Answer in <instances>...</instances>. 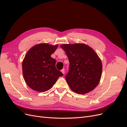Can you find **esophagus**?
Returning <instances> with one entry per match:
<instances>
[{"mask_svg": "<svg viewBox=\"0 0 127 127\" xmlns=\"http://www.w3.org/2000/svg\"><path fill=\"white\" fill-rule=\"evenodd\" d=\"M61 72H62V73L64 74V73H65V70H64V69H62V70H61Z\"/></svg>", "mask_w": 127, "mask_h": 127, "instance_id": "obj_1", "label": "esophagus"}]
</instances>
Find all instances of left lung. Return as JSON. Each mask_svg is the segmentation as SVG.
<instances>
[{
	"label": "left lung",
	"instance_id": "8db88e82",
	"mask_svg": "<svg viewBox=\"0 0 127 127\" xmlns=\"http://www.w3.org/2000/svg\"><path fill=\"white\" fill-rule=\"evenodd\" d=\"M69 62L65 79L70 88L78 94L91 92L99 84L102 73L101 60L92 48L83 43L60 46Z\"/></svg>",
	"mask_w": 127,
	"mask_h": 127
}]
</instances>
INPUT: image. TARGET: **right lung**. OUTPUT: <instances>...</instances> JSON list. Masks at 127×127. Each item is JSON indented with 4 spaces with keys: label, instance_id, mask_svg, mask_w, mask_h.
I'll list each match as a JSON object with an SVG mask.
<instances>
[{
    "label": "right lung",
    "instance_id": "add662e5",
    "mask_svg": "<svg viewBox=\"0 0 127 127\" xmlns=\"http://www.w3.org/2000/svg\"><path fill=\"white\" fill-rule=\"evenodd\" d=\"M58 45L36 44L28 51L22 62V73L28 86L33 90L44 92L52 87L59 77L63 76L56 68V61L51 55Z\"/></svg>",
    "mask_w": 127,
    "mask_h": 127
}]
</instances>
